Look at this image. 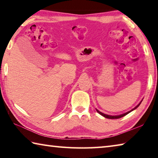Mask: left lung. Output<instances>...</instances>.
<instances>
[{
	"mask_svg": "<svg viewBox=\"0 0 158 158\" xmlns=\"http://www.w3.org/2000/svg\"><path fill=\"white\" fill-rule=\"evenodd\" d=\"M143 101V100H142L141 101H140V103H139L138 106H136V107H135L134 109H132L131 110H130V111H129V112H126V113H125V114H120V115H118V116H110V115H107V114H103V113H102V112H101L100 111H98V110H97L96 109V110H97V112L98 113V114H100L101 116H104L105 118H110V119H117V118H121V117H123V116H125V115H127V114H128L129 112H131V111H133V110H134L135 109H136V108L140 106V103H141V102Z\"/></svg>",
	"mask_w": 158,
	"mask_h": 158,
	"instance_id": "left-lung-1",
	"label": "left lung"
}]
</instances>
